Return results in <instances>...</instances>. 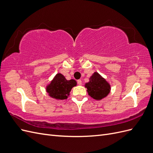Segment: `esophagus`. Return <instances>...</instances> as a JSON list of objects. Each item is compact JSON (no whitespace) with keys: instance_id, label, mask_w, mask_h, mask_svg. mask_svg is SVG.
<instances>
[{"instance_id":"34e87169","label":"esophagus","mask_w":153,"mask_h":153,"mask_svg":"<svg viewBox=\"0 0 153 153\" xmlns=\"http://www.w3.org/2000/svg\"><path fill=\"white\" fill-rule=\"evenodd\" d=\"M77 82H78V85H82V80H77Z\"/></svg>"}]
</instances>
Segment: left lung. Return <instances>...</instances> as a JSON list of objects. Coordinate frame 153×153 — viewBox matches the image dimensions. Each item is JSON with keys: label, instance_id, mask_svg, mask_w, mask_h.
I'll use <instances>...</instances> for the list:
<instances>
[{"label": "left lung", "instance_id": "1", "mask_svg": "<svg viewBox=\"0 0 153 153\" xmlns=\"http://www.w3.org/2000/svg\"><path fill=\"white\" fill-rule=\"evenodd\" d=\"M85 87L89 95L96 100H101L105 98L110 92V85L104 78L98 73L94 72L86 83Z\"/></svg>", "mask_w": 153, "mask_h": 153}]
</instances>
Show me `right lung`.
Wrapping results in <instances>:
<instances>
[{"label": "right lung", "instance_id": "add662e5", "mask_svg": "<svg viewBox=\"0 0 153 153\" xmlns=\"http://www.w3.org/2000/svg\"><path fill=\"white\" fill-rule=\"evenodd\" d=\"M76 85L75 80H67L61 73H57L50 84L47 86V92L49 96L56 100H66L73 87Z\"/></svg>", "mask_w": 153, "mask_h": 153}]
</instances>
